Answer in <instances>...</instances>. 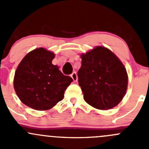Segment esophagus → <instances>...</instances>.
Returning a JSON list of instances; mask_svg holds the SVG:
<instances>
[{
	"instance_id": "obj_1",
	"label": "esophagus",
	"mask_w": 149,
	"mask_h": 149,
	"mask_svg": "<svg viewBox=\"0 0 149 149\" xmlns=\"http://www.w3.org/2000/svg\"><path fill=\"white\" fill-rule=\"evenodd\" d=\"M71 76V78H72V79H73V81H74V82H77L78 76H77V74H76V72H73V73H72L71 76Z\"/></svg>"
}]
</instances>
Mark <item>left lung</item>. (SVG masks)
<instances>
[{
	"label": "left lung",
	"instance_id": "8db88e82",
	"mask_svg": "<svg viewBox=\"0 0 149 149\" xmlns=\"http://www.w3.org/2000/svg\"><path fill=\"white\" fill-rule=\"evenodd\" d=\"M79 85L86 102L99 109L117 106L125 94L127 74L119 58L102 46L81 55Z\"/></svg>",
	"mask_w": 149,
	"mask_h": 149
}]
</instances>
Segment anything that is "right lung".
Here are the masks:
<instances>
[{
  "instance_id": "right-lung-1",
  "label": "right lung",
  "mask_w": 149,
  "mask_h": 149,
  "mask_svg": "<svg viewBox=\"0 0 149 149\" xmlns=\"http://www.w3.org/2000/svg\"><path fill=\"white\" fill-rule=\"evenodd\" d=\"M53 52L40 47L29 52L15 72L13 87L26 106L37 110H47L64 97L73 81L52 63Z\"/></svg>"
}]
</instances>
